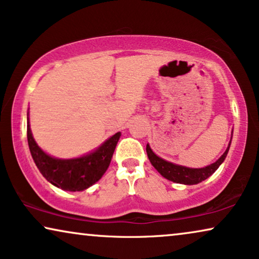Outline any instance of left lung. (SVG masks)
Returning <instances> with one entry per match:
<instances>
[{"mask_svg": "<svg viewBox=\"0 0 259 259\" xmlns=\"http://www.w3.org/2000/svg\"><path fill=\"white\" fill-rule=\"evenodd\" d=\"M231 139H232V136H231ZM230 144H231V141H230ZM230 144L228 148H226V151L222 154V157L219 158L218 160H215L213 164L205 166V167H201V168H191V167H186V166L177 165V164H173V162L166 161L162 158L158 157V155L151 150L150 145L148 144L146 145V152L151 164L153 165V167L157 169V171L160 173L164 178L171 180V182L177 183V184L194 185V184H199L203 182V180L207 179L208 177L212 176L215 171H217V168L222 165V162L225 160L226 155H228Z\"/></svg>", "mask_w": 259, "mask_h": 259, "instance_id": "8db88e82", "label": "left lung"}]
</instances>
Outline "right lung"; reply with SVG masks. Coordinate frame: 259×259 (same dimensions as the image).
Masks as SVG:
<instances>
[{
    "instance_id": "add662e5",
    "label": "right lung",
    "mask_w": 259,
    "mask_h": 259,
    "mask_svg": "<svg viewBox=\"0 0 259 259\" xmlns=\"http://www.w3.org/2000/svg\"><path fill=\"white\" fill-rule=\"evenodd\" d=\"M120 136V132L115 133L97 150L80 158L59 159L51 157L38 147L31 134L29 118L27 116L28 145L35 165L49 183L70 192L86 190L101 179L111 164Z\"/></svg>"
}]
</instances>
